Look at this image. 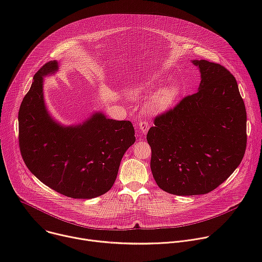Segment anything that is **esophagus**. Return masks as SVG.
Masks as SVG:
<instances>
[{
	"label": "esophagus",
	"mask_w": 262,
	"mask_h": 262,
	"mask_svg": "<svg viewBox=\"0 0 262 262\" xmlns=\"http://www.w3.org/2000/svg\"><path fill=\"white\" fill-rule=\"evenodd\" d=\"M137 127H138V132H140L142 135H146L147 130L149 129V123L147 121H141Z\"/></svg>",
	"instance_id": "1"
}]
</instances>
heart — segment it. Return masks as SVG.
Segmentation results:
<instances>
[{
	"instance_id": "obj_1",
	"label": "heart",
	"mask_w": 262,
	"mask_h": 262,
	"mask_svg": "<svg viewBox=\"0 0 262 262\" xmlns=\"http://www.w3.org/2000/svg\"><path fill=\"white\" fill-rule=\"evenodd\" d=\"M154 85V79H146L145 81L134 83L128 87L127 94L135 99L145 97L149 89L152 88ZM178 93V88L174 85H168L157 89L150 96L148 110L150 112H162L167 110L177 98Z\"/></svg>"
}]
</instances>
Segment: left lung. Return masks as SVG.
Segmentation results:
<instances>
[{"instance_id":"left-lung-1","label":"left lung","mask_w":262,"mask_h":262,"mask_svg":"<svg viewBox=\"0 0 262 262\" xmlns=\"http://www.w3.org/2000/svg\"><path fill=\"white\" fill-rule=\"evenodd\" d=\"M192 63L201 73L198 91L157 116L147 134L154 178L178 196L213 191L238 167L247 146V113L235 78L220 64Z\"/></svg>"}]
</instances>
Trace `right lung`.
Returning <instances> with one entry per match:
<instances>
[{
	"instance_id": "obj_1",
	"label": "right lung",
	"mask_w": 262,
	"mask_h": 262,
	"mask_svg": "<svg viewBox=\"0 0 262 262\" xmlns=\"http://www.w3.org/2000/svg\"><path fill=\"white\" fill-rule=\"evenodd\" d=\"M59 70V63L45 64L18 112L20 154L28 169L54 191L74 199H92L113 186L120 162L135 143L130 121L108 119L101 112L82 123L63 125L47 108L43 78Z\"/></svg>"
}]
</instances>
